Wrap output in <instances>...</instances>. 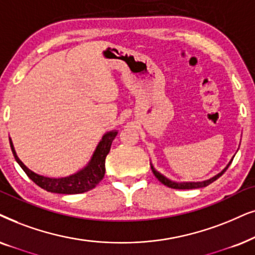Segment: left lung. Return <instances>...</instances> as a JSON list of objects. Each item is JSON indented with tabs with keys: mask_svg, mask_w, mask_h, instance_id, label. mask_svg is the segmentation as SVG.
Masks as SVG:
<instances>
[{
	"mask_svg": "<svg viewBox=\"0 0 255 255\" xmlns=\"http://www.w3.org/2000/svg\"><path fill=\"white\" fill-rule=\"evenodd\" d=\"M232 161H233V158L231 159V162H232ZM231 162L229 163V164L226 165V168L224 169V170H223L222 172H219L218 175L213 176L212 178L206 179V181H203V182H174V181H170V179L165 177V176H163L162 174H159V172H158L157 170H156V169H155L154 167H152V164H150V167H151V171L154 172L155 177L157 178L158 181L162 183V184L167 185V186H169V188H171V189H182V190H185V189H198V188H204V186H208L209 184H211L212 182H215L217 178H219L220 176H222V175L224 174V172L226 171V169L230 167Z\"/></svg>",
	"mask_w": 255,
	"mask_h": 255,
	"instance_id": "left-lung-1",
	"label": "left lung"
}]
</instances>
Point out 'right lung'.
<instances>
[{"label":"right lung","instance_id":"obj_1","mask_svg":"<svg viewBox=\"0 0 255 255\" xmlns=\"http://www.w3.org/2000/svg\"><path fill=\"white\" fill-rule=\"evenodd\" d=\"M117 130H111L106 133L101 138L99 144L97 145L96 150H94L92 157H91L90 162L85 168L81 169L76 174L67 176V177H60V178H51L45 177V176L38 175L29 168H26L21 159L17 156L15 148H13L11 138H9L10 147H11L13 157H15L16 162L18 163L28 177L35 182L37 185L40 188L46 190L49 192L53 193H64V195H74V193H83L86 191H90L93 188L99 184L101 179L105 176V159L106 156L111 150L112 142L117 136Z\"/></svg>","mask_w":255,"mask_h":255}]
</instances>
